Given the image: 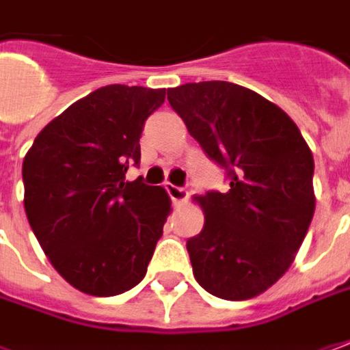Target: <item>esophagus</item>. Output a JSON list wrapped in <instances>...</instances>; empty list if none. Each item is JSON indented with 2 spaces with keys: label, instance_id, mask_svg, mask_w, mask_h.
Returning a JSON list of instances; mask_svg holds the SVG:
<instances>
[{
  "label": "esophagus",
  "instance_id": "obj_1",
  "mask_svg": "<svg viewBox=\"0 0 350 350\" xmlns=\"http://www.w3.org/2000/svg\"><path fill=\"white\" fill-rule=\"evenodd\" d=\"M165 191H167V194L171 196V200H173V204H175V206H179L180 202H185V200H187V196H189V192L185 191V189L175 187V185H171V183H167V185H165Z\"/></svg>",
  "mask_w": 350,
  "mask_h": 350
}]
</instances>
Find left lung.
<instances>
[{
  "label": "left lung",
  "instance_id": "8db88e82",
  "mask_svg": "<svg viewBox=\"0 0 350 350\" xmlns=\"http://www.w3.org/2000/svg\"><path fill=\"white\" fill-rule=\"evenodd\" d=\"M167 100L229 177L227 192L194 196L204 229L187 241L192 273L213 297L254 299L289 269L310 227V148L281 107L233 82H189Z\"/></svg>",
  "mask_w": 350,
  "mask_h": 350
}]
</instances>
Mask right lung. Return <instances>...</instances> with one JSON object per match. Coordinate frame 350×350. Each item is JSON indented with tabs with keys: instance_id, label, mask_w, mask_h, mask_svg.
I'll return each instance as SVG.
<instances>
[{
	"instance_id": "right-lung-1",
	"label": "right lung",
	"mask_w": 350,
	"mask_h": 350,
	"mask_svg": "<svg viewBox=\"0 0 350 350\" xmlns=\"http://www.w3.org/2000/svg\"><path fill=\"white\" fill-rule=\"evenodd\" d=\"M163 100L165 88H98L44 126L25 156L28 224L51 266L86 295L138 285L163 235L165 189L125 180L140 161L144 123Z\"/></svg>"
}]
</instances>
